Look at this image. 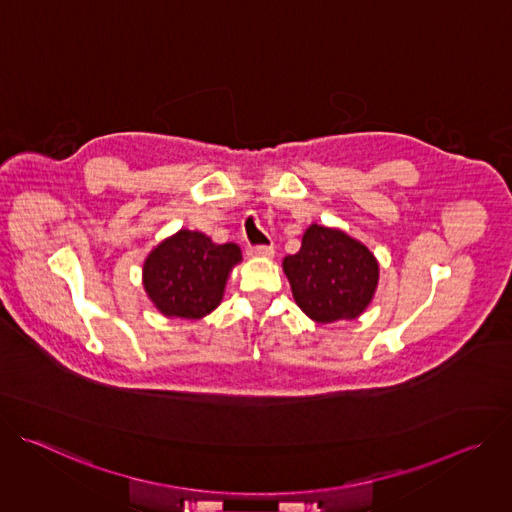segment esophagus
<instances>
[{
    "label": "esophagus",
    "instance_id": "esophagus-1",
    "mask_svg": "<svg viewBox=\"0 0 512 512\" xmlns=\"http://www.w3.org/2000/svg\"><path fill=\"white\" fill-rule=\"evenodd\" d=\"M249 257H261V259H271L273 257V247L271 245H257L247 249Z\"/></svg>",
    "mask_w": 512,
    "mask_h": 512
}]
</instances>
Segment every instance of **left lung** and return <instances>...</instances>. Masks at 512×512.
Segmentation results:
<instances>
[{
    "instance_id": "obj_1",
    "label": "left lung",
    "mask_w": 512,
    "mask_h": 512,
    "mask_svg": "<svg viewBox=\"0 0 512 512\" xmlns=\"http://www.w3.org/2000/svg\"><path fill=\"white\" fill-rule=\"evenodd\" d=\"M291 294L318 324L354 320L369 308L379 263L360 241L340 229L310 225L296 255L283 259Z\"/></svg>"
}]
</instances>
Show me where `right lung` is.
I'll return each mask as SVG.
<instances>
[{
  "mask_svg": "<svg viewBox=\"0 0 512 512\" xmlns=\"http://www.w3.org/2000/svg\"><path fill=\"white\" fill-rule=\"evenodd\" d=\"M241 259L239 245H216L204 233L182 229L145 259V294L168 318H204L223 302L229 273Z\"/></svg>",
  "mask_w": 512,
  "mask_h": 512,
  "instance_id": "right-lung-1",
  "label": "right lung"
}]
</instances>
